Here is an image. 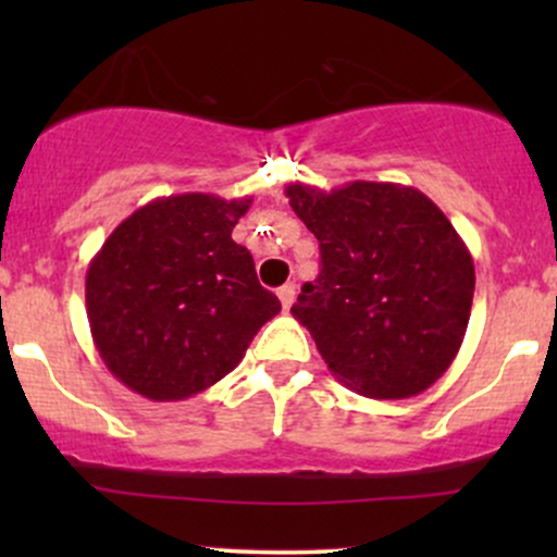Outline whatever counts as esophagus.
<instances>
[{"label":"esophagus","instance_id":"obj_1","mask_svg":"<svg viewBox=\"0 0 557 557\" xmlns=\"http://www.w3.org/2000/svg\"><path fill=\"white\" fill-rule=\"evenodd\" d=\"M277 298H280V304H283V309H290L293 300H296V285L285 283V285L277 290Z\"/></svg>","mask_w":557,"mask_h":557}]
</instances>
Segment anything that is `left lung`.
<instances>
[{
    "instance_id": "left-lung-1",
    "label": "left lung",
    "mask_w": 557,
    "mask_h": 557,
    "mask_svg": "<svg viewBox=\"0 0 557 557\" xmlns=\"http://www.w3.org/2000/svg\"><path fill=\"white\" fill-rule=\"evenodd\" d=\"M285 196L322 251V272L290 314L332 376L376 400L424 393L469 327L474 259L461 235L411 185L290 183Z\"/></svg>"
}]
</instances>
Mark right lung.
I'll return each mask as SVG.
<instances>
[{
    "instance_id": "1",
    "label": "right lung",
    "mask_w": 557,
    "mask_h": 557,
    "mask_svg": "<svg viewBox=\"0 0 557 557\" xmlns=\"http://www.w3.org/2000/svg\"><path fill=\"white\" fill-rule=\"evenodd\" d=\"M251 196L177 194L112 230L86 272V314L107 369L144 398L185 400L238 367L280 311L233 240Z\"/></svg>"
}]
</instances>
